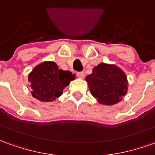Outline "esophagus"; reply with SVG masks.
<instances>
[{
	"instance_id": "esophagus-1",
	"label": "esophagus",
	"mask_w": 155,
	"mask_h": 155,
	"mask_svg": "<svg viewBox=\"0 0 155 155\" xmlns=\"http://www.w3.org/2000/svg\"><path fill=\"white\" fill-rule=\"evenodd\" d=\"M77 76H78L79 78H84V71H78V72H77Z\"/></svg>"
}]
</instances>
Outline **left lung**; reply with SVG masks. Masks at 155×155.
Here are the masks:
<instances>
[{"label": "left lung", "instance_id": "left-lung-1", "mask_svg": "<svg viewBox=\"0 0 155 155\" xmlns=\"http://www.w3.org/2000/svg\"><path fill=\"white\" fill-rule=\"evenodd\" d=\"M92 95L100 104L112 105L118 103L127 90V77L114 65L100 63L86 77Z\"/></svg>", "mask_w": 155, "mask_h": 155}]
</instances>
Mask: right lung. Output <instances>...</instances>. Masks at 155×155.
Wrapping results in <instances>:
<instances>
[{"label":"right lung","instance_id":"1","mask_svg":"<svg viewBox=\"0 0 155 155\" xmlns=\"http://www.w3.org/2000/svg\"><path fill=\"white\" fill-rule=\"evenodd\" d=\"M74 78L71 71L58 69L55 62L45 61L35 67L28 76L31 94L40 101H52L63 94L64 88Z\"/></svg>","mask_w":155,"mask_h":155}]
</instances>
